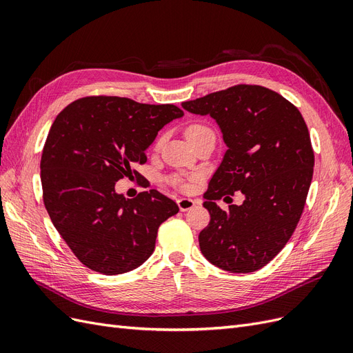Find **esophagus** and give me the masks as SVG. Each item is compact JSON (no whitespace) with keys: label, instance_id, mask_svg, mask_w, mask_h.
Wrapping results in <instances>:
<instances>
[{"label":"esophagus","instance_id":"34e87169","mask_svg":"<svg viewBox=\"0 0 353 353\" xmlns=\"http://www.w3.org/2000/svg\"><path fill=\"white\" fill-rule=\"evenodd\" d=\"M177 205H179L180 211H190L193 207L196 205V202L190 198H180L177 201Z\"/></svg>","mask_w":353,"mask_h":353}]
</instances>
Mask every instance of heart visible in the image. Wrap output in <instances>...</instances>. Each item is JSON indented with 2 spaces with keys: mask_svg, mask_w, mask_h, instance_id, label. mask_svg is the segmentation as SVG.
<instances>
[{
  "mask_svg": "<svg viewBox=\"0 0 353 353\" xmlns=\"http://www.w3.org/2000/svg\"><path fill=\"white\" fill-rule=\"evenodd\" d=\"M203 132H211V129L207 128V126H203V124H192V126H189V128L186 129V136H188V139H190V138H193V136H196V134L203 133ZM174 183H176V185H180L181 180H180V179H176Z\"/></svg>",
  "mask_w": 353,
  "mask_h": 353,
  "instance_id": "b5f03b06",
  "label": "heart"
}]
</instances>
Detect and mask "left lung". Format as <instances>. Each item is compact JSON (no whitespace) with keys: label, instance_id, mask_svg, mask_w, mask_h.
Returning a JSON list of instances; mask_svg holds the SVG:
<instances>
[{"label":"left lung","instance_id":"left-lung-1","mask_svg":"<svg viewBox=\"0 0 353 353\" xmlns=\"http://www.w3.org/2000/svg\"><path fill=\"white\" fill-rule=\"evenodd\" d=\"M193 114L211 116L227 151L203 193L210 224L199 246L211 264L252 272L274 258L299 223L314 173L306 123L292 102L268 88L236 85L181 102ZM241 190L242 206L214 203Z\"/></svg>","mask_w":353,"mask_h":353}]
</instances>
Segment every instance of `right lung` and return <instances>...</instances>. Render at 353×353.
<instances>
[{"label":"right lung","instance_id":"1","mask_svg":"<svg viewBox=\"0 0 353 353\" xmlns=\"http://www.w3.org/2000/svg\"><path fill=\"white\" fill-rule=\"evenodd\" d=\"M181 116L173 104L86 97L55 117L41 158L43 203L88 268L123 274L152 255L158 227L179 212L177 203L155 189L126 199L116 183L136 173V163H146L158 132Z\"/></svg>","mask_w":353,"mask_h":353}]
</instances>
